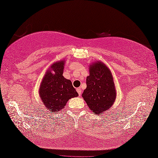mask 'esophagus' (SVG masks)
<instances>
[{"label":"esophagus","instance_id":"esophagus-1","mask_svg":"<svg viewBox=\"0 0 158 158\" xmlns=\"http://www.w3.org/2000/svg\"><path fill=\"white\" fill-rule=\"evenodd\" d=\"M76 91H77V92H78L79 96L81 95V94H82V89H80V88H78V89H76Z\"/></svg>","mask_w":158,"mask_h":158}]
</instances>
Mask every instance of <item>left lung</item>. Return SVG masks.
<instances>
[{
  "instance_id": "8db88e82",
  "label": "left lung",
  "mask_w": 158,
  "mask_h": 158,
  "mask_svg": "<svg viewBox=\"0 0 158 158\" xmlns=\"http://www.w3.org/2000/svg\"><path fill=\"white\" fill-rule=\"evenodd\" d=\"M86 88L82 94L93 113L102 114L110 109L116 99V90L110 70L101 61L90 65Z\"/></svg>"
}]
</instances>
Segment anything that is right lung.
I'll return each instance as SVG.
<instances>
[{"label": "right lung", "instance_id": "right-lung-1", "mask_svg": "<svg viewBox=\"0 0 158 158\" xmlns=\"http://www.w3.org/2000/svg\"><path fill=\"white\" fill-rule=\"evenodd\" d=\"M65 60L56 61L44 76L40 86V95L48 110L55 113L65 108L69 99L78 96L69 80L63 76Z\"/></svg>", "mask_w": 158, "mask_h": 158}]
</instances>
